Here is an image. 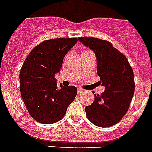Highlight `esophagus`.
Instances as JSON below:
<instances>
[{
  "label": "esophagus",
  "instance_id": "1",
  "mask_svg": "<svg viewBox=\"0 0 152 152\" xmlns=\"http://www.w3.org/2000/svg\"><path fill=\"white\" fill-rule=\"evenodd\" d=\"M84 91H85V90H83V89H82V88L77 89V92H78V93H80V94L83 93Z\"/></svg>",
  "mask_w": 152,
  "mask_h": 152
}]
</instances>
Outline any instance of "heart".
<instances>
[{"label": "heart", "mask_w": 152, "mask_h": 152, "mask_svg": "<svg viewBox=\"0 0 152 152\" xmlns=\"http://www.w3.org/2000/svg\"><path fill=\"white\" fill-rule=\"evenodd\" d=\"M84 52H88V50H86V51H84Z\"/></svg>", "instance_id": "1"}]
</instances>
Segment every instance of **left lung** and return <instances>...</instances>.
I'll return each instance as SVG.
<instances>
[{
  "instance_id": "8db88e82",
  "label": "left lung",
  "mask_w": 152,
  "mask_h": 152,
  "mask_svg": "<svg viewBox=\"0 0 152 152\" xmlns=\"http://www.w3.org/2000/svg\"><path fill=\"white\" fill-rule=\"evenodd\" d=\"M78 41L95 53L97 73L104 92L94 94V101L86 107V116L95 126L108 127L126 115L134 92V73L125 56L110 42L96 37H79Z\"/></svg>"
}]
</instances>
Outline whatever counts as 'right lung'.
Instances as JSON below:
<instances>
[{"label": "right lung", "instance_id": "1", "mask_svg": "<svg viewBox=\"0 0 152 152\" xmlns=\"http://www.w3.org/2000/svg\"><path fill=\"white\" fill-rule=\"evenodd\" d=\"M77 42V38L62 37L44 41L24 61L19 77L20 95L29 115L38 123L51 124L61 119L77 95L75 86H58L54 77Z\"/></svg>", "mask_w": 152, "mask_h": 152}]
</instances>
